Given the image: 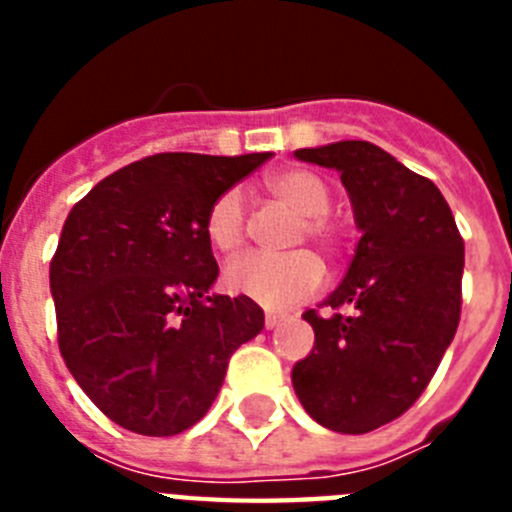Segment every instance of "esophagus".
I'll list each match as a JSON object with an SVG mask.
<instances>
[{"mask_svg": "<svg viewBox=\"0 0 512 512\" xmlns=\"http://www.w3.org/2000/svg\"><path fill=\"white\" fill-rule=\"evenodd\" d=\"M282 320H284V315H279V312H266V328L269 330H274L277 328V325H282Z\"/></svg>", "mask_w": 512, "mask_h": 512, "instance_id": "esophagus-1", "label": "esophagus"}]
</instances>
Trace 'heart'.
<instances>
[{
  "label": "heart",
  "mask_w": 512,
  "mask_h": 512,
  "mask_svg": "<svg viewBox=\"0 0 512 512\" xmlns=\"http://www.w3.org/2000/svg\"><path fill=\"white\" fill-rule=\"evenodd\" d=\"M274 197L287 202L302 215L297 238H312L325 251L341 246V228L328 217L330 189L318 174L307 169H284L266 179ZM246 200L241 189H228L210 205L205 233L220 253H235L246 243ZM323 282V264L312 251L300 248L289 253H246L225 269L230 292L259 302L269 310H284L310 297Z\"/></svg>",
  "instance_id": "1"
}]
</instances>
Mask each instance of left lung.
I'll return each instance as SVG.
<instances>
[{
    "mask_svg": "<svg viewBox=\"0 0 512 512\" xmlns=\"http://www.w3.org/2000/svg\"><path fill=\"white\" fill-rule=\"evenodd\" d=\"M336 169L361 238L346 277L302 318L315 330L292 387L312 420L369 433L400 418L436 374L461 315V241L436 184L366 140L300 148Z\"/></svg>",
    "mask_w": 512,
    "mask_h": 512,
    "instance_id": "8db88e82",
    "label": "left lung"
}]
</instances>
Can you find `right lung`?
Wrapping results in <instances>:
<instances>
[{
    "label": "right lung",
    "mask_w": 512,
    "mask_h": 512,
    "mask_svg": "<svg viewBox=\"0 0 512 512\" xmlns=\"http://www.w3.org/2000/svg\"><path fill=\"white\" fill-rule=\"evenodd\" d=\"M271 153H156L122 166L74 205L51 261L58 348L89 400L140 436L205 418L264 310L210 295L212 202Z\"/></svg>",
    "instance_id": "right-lung-1"
}]
</instances>
